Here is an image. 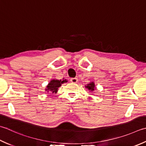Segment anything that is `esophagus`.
<instances>
[{"label": "esophagus", "instance_id": "esophagus-1", "mask_svg": "<svg viewBox=\"0 0 146 146\" xmlns=\"http://www.w3.org/2000/svg\"><path fill=\"white\" fill-rule=\"evenodd\" d=\"M78 78H71V82L72 83H74V84H76V83L78 82Z\"/></svg>", "mask_w": 146, "mask_h": 146}]
</instances>
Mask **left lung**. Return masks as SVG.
<instances>
[{
    "mask_svg": "<svg viewBox=\"0 0 146 146\" xmlns=\"http://www.w3.org/2000/svg\"><path fill=\"white\" fill-rule=\"evenodd\" d=\"M85 88H87V89L90 91V92H92L94 90H96V87L95 84L94 82H90L89 84L85 85Z\"/></svg>",
    "mask_w": 146,
    "mask_h": 146,
    "instance_id": "obj_1",
    "label": "left lung"
}]
</instances>
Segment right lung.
Wrapping results in <instances>:
<instances>
[{"label": "right lung", "mask_w": 146, "mask_h": 146, "mask_svg": "<svg viewBox=\"0 0 146 146\" xmlns=\"http://www.w3.org/2000/svg\"><path fill=\"white\" fill-rule=\"evenodd\" d=\"M68 82L67 80L62 78V80H57L52 79L48 83V85L45 88V91L47 93H55L56 94L58 91V88L61 86V85L64 83Z\"/></svg>", "instance_id": "right-lung-1"}]
</instances>
